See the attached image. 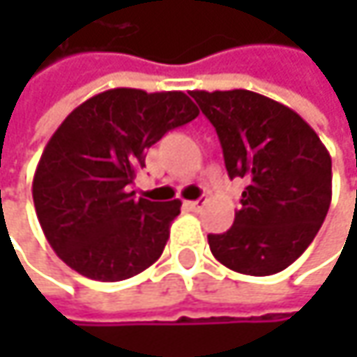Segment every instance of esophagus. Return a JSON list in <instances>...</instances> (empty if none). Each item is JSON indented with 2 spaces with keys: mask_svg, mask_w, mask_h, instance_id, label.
Listing matches in <instances>:
<instances>
[{
  "mask_svg": "<svg viewBox=\"0 0 357 357\" xmlns=\"http://www.w3.org/2000/svg\"><path fill=\"white\" fill-rule=\"evenodd\" d=\"M204 204H206V200H188V202H185V208H190V211L198 213Z\"/></svg>",
  "mask_w": 357,
  "mask_h": 357,
  "instance_id": "34e87169",
  "label": "esophagus"
}]
</instances>
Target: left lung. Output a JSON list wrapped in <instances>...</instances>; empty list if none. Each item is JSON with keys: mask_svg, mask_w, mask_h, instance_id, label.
Masks as SVG:
<instances>
[{"mask_svg": "<svg viewBox=\"0 0 357 357\" xmlns=\"http://www.w3.org/2000/svg\"><path fill=\"white\" fill-rule=\"evenodd\" d=\"M190 95L217 130L229 178L248 181L234 225L208 236L213 256L254 277L287 268L312 244L331 206L326 146L294 109L264 95Z\"/></svg>", "mask_w": 357, "mask_h": 357, "instance_id": "8db88e82", "label": "left lung"}]
</instances>
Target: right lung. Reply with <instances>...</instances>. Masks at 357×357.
I'll use <instances>...</instances> for the list:
<instances>
[{
	"label": "right lung",
	"mask_w": 357,
	"mask_h": 357,
	"mask_svg": "<svg viewBox=\"0 0 357 357\" xmlns=\"http://www.w3.org/2000/svg\"><path fill=\"white\" fill-rule=\"evenodd\" d=\"M198 117L181 91L111 89L74 109L49 138L33 200L49 246L76 273L123 281L159 260L179 200L136 198L130 183L144 153Z\"/></svg>",
	"instance_id": "right-lung-1"
}]
</instances>
